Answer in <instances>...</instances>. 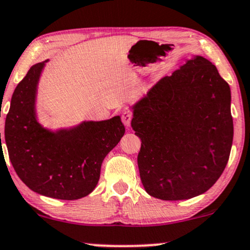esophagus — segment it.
<instances>
[{"label": "esophagus", "instance_id": "obj_1", "mask_svg": "<svg viewBox=\"0 0 250 250\" xmlns=\"http://www.w3.org/2000/svg\"><path fill=\"white\" fill-rule=\"evenodd\" d=\"M121 119H122V122H123V125H125V127H130L131 119H132V113L130 112V110H128V109H125V110H123V112H122Z\"/></svg>", "mask_w": 250, "mask_h": 250}]
</instances>
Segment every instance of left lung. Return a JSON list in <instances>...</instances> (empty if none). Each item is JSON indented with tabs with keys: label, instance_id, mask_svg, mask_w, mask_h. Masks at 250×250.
Masks as SVG:
<instances>
[{
	"label": "left lung",
	"instance_id": "1",
	"mask_svg": "<svg viewBox=\"0 0 250 250\" xmlns=\"http://www.w3.org/2000/svg\"><path fill=\"white\" fill-rule=\"evenodd\" d=\"M130 108L147 194L180 201L209 190L225 169L233 142L230 88L216 65L192 56Z\"/></svg>",
	"mask_w": 250,
	"mask_h": 250
}]
</instances>
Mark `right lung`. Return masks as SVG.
Masks as SVG:
<instances>
[{"mask_svg":"<svg viewBox=\"0 0 250 250\" xmlns=\"http://www.w3.org/2000/svg\"><path fill=\"white\" fill-rule=\"evenodd\" d=\"M47 62L32 65L15 88L5 119V144L16 173L31 190L58 200H78L96 188L104 159L125 129L119 115L58 130L42 127L36 103Z\"/></svg>","mask_w":250,"mask_h":250,"instance_id":"1","label":"right lung"}]
</instances>
